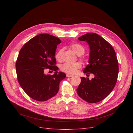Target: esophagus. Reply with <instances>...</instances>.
Segmentation results:
<instances>
[{
    "instance_id": "34e87169",
    "label": "esophagus",
    "mask_w": 133,
    "mask_h": 133,
    "mask_svg": "<svg viewBox=\"0 0 133 133\" xmlns=\"http://www.w3.org/2000/svg\"><path fill=\"white\" fill-rule=\"evenodd\" d=\"M73 75H70V74H66V77H72Z\"/></svg>"
}]
</instances>
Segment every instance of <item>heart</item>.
<instances>
[{"label":"heart","instance_id":"obj_1","mask_svg":"<svg viewBox=\"0 0 133 133\" xmlns=\"http://www.w3.org/2000/svg\"><path fill=\"white\" fill-rule=\"evenodd\" d=\"M70 48L74 51V52L77 55H83L85 51V48L81 45L77 43L72 44L70 46ZM64 51L63 48L60 49L57 52L56 54L55 58L56 60L58 62H61L62 60V54ZM83 62H86V59L84 58H80ZM82 67V64L79 62H76L75 63H65L61 66V70L66 73L69 74H74L76 72L78 69Z\"/></svg>","mask_w":133,"mask_h":133}]
</instances>
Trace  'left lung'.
<instances>
[{
  "mask_svg": "<svg viewBox=\"0 0 133 133\" xmlns=\"http://www.w3.org/2000/svg\"><path fill=\"white\" fill-rule=\"evenodd\" d=\"M89 45V64L84 73H91L95 77L89 80L82 77L77 89L78 96L89 103L102 101L115 87L118 75V62L114 49L103 38L95 33H87L78 38Z\"/></svg>",
  "mask_w": 133,
  "mask_h": 133,
  "instance_id": "obj_1",
  "label": "left lung"
}]
</instances>
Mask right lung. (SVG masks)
Returning a JSON list of instances; mask_svg holds the SVG:
<instances>
[{
  "mask_svg": "<svg viewBox=\"0 0 133 133\" xmlns=\"http://www.w3.org/2000/svg\"><path fill=\"white\" fill-rule=\"evenodd\" d=\"M61 43L51 35H38L25 44L19 52L16 62L17 80L27 95L35 101L44 102L55 96L61 81L66 77L62 72L45 73L46 69H58L55 55Z\"/></svg>",
  "mask_w": 133,
  "mask_h": 133,
  "instance_id": "right-lung-1",
  "label": "right lung"
}]
</instances>
